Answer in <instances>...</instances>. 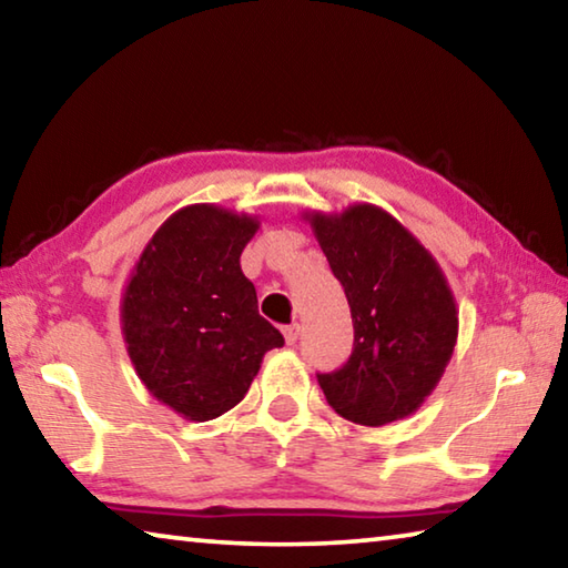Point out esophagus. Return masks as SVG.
Instances as JSON below:
<instances>
[{
    "instance_id": "obj_1",
    "label": "esophagus",
    "mask_w": 568,
    "mask_h": 568,
    "mask_svg": "<svg viewBox=\"0 0 568 568\" xmlns=\"http://www.w3.org/2000/svg\"><path fill=\"white\" fill-rule=\"evenodd\" d=\"M283 335H285V343L287 345H295L297 338H301V325L293 323V325H285L283 328Z\"/></svg>"
}]
</instances>
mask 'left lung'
Returning <instances> with one entry per match:
<instances>
[{
	"mask_svg": "<svg viewBox=\"0 0 568 568\" xmlns=\"http://www.w3.org/2000/svg\"><path fill=\"white\" fill-rule=\"evenodd\" d=\"M353 318V353L318 383L338 416L361 426L406 418L444 376L458 338L454 293L436 257L383 207L305 213Z\"/></svg>",
	"mask_w": 568,
	"mask_h": 568,
	"instance_id": "1",
	"label": "left lung"
}]
</instances>
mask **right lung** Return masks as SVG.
I'll use <instances>...</instances> for the list:
<instances>
[{"instance_id":"right-lung-1","label":"right lung","mask_w":568,"mask_h":568,"mask_svg":"<svg viewBox=\"0 0 568 568\" xmlns=\"http://www.w3.org/2000/svg\"><path fill=\"white\" fill-rule=\"evenodd\" d=\"M261 220L197 203L172 213L124 285L122 338L140 381L187 420H213L245 398L283 335L257 313L240 255Z\"/></svg>"}]
</instances>
